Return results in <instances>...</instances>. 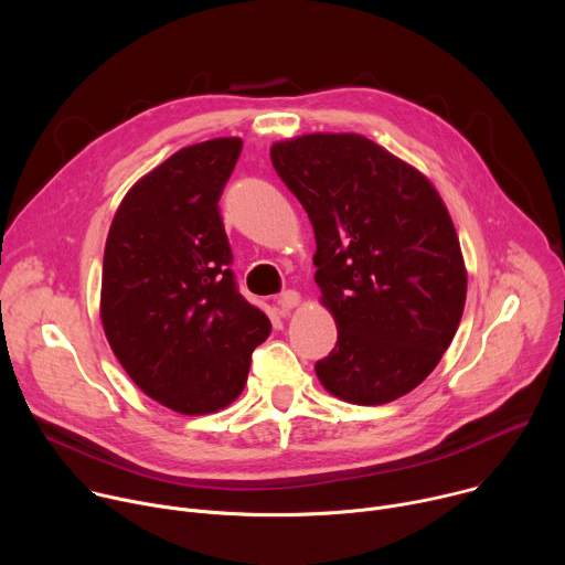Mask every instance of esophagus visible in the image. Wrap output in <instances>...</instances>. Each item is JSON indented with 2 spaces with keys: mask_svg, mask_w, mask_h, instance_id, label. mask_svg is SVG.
Wrapping results in <instances>:
<instances>
[{
  "mask_svg": "<svg viewBox=\"0 0 565 565\" xmlns=\"http://www.w3.org/2000/svg\"><path fill=\"white\" fill-rule=\"evenodd\" d=\"M299 301H301V297H299L297 290H286V292H281V295L277 297V303H279L284 310H290V308L299 306Z\"/></svg>",
  "mask_w": 565,
  "mask_h": 565,
  "instance_id": "obj_1",
  "label": "esophagus"
}]
</instances>
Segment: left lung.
I'll return each instance as SVG.
<instances>
[{
  "instance_id": "8db88e82",
  "label": "left lung",
  "mask_w": 565,
  "mask_h": 565,
  "mask_svg": "<svg viewBox=\"0 0 565 565\" xmlns=\"http://www.w3.org/2000/svg\"><path fill=\"white\" fill-rule=\"evenodd\" d=\"M270 158L312 223L315 281L338 324L319 382L364 407L409 393L451 344L467 295L440 194L360 134L281 140Z\"/></svg>"
}]
</instances>
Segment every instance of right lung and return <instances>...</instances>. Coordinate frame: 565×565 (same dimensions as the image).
<instances>
[{"mask_svg":"<svg viewBox=\"0 0 565 565\" xmlns=\"http://www.w3.org/2000/svg\"><path fill=\"white\" fill-rule=\"evenodd\" d=\"M241 138L185 147L122 199L105 246L100 317L127 375L185 416L244 391L270 319L238 292L218 212Z\"/></svg>","mask_w":565,"mask_h":565,"instance_id":"add662e5","label":"right lung"}]
</instances>
